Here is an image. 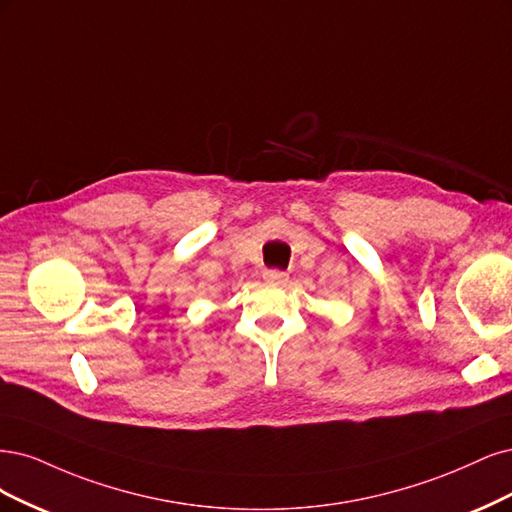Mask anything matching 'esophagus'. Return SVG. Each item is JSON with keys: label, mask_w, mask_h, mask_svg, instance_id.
Wrapping results in <instances>:
<instances>
[{"label": "esophagus", "mask_w": 512, "mask_h": 512, "mask_svg": "<svg viewBox=\"0 0 512 512\" xmlns=\"http://www.w3.org/2000/svg\"><path fill=\"white\" fill-rule=\"evenodd\" d=\"M287 272H280V270H263V280L272 285H283L287 280Z\"/></svg>", "instance_id": "obj_1"}]
</instances>
